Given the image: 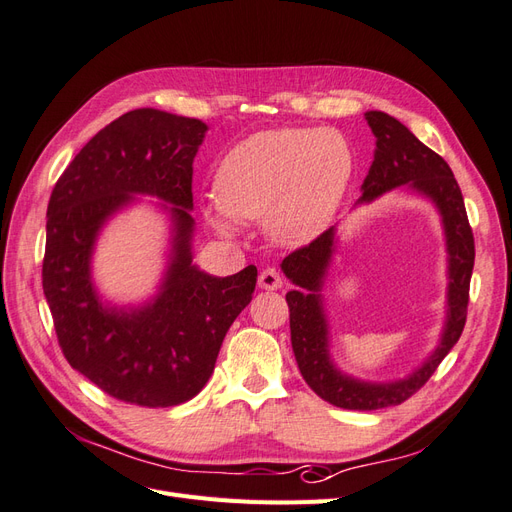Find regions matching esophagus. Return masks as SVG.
I'll return each instance as SVG.
<instances>
[{
	"mask_svg": "<svg viewBox=\"0 0 512 512\" xmlns=\"http://www.w3.org/2000/svg\"><path fill=\"white\" fill-rule=\"evenodd\" d=\"M284 284H286L284 277L271 267L258 275V286L265 288V290H280V288H284Z\"/></svg>",
	"mask_w": 512,
	"mask_h": 512,
	"instance_id": "obj_1",
	"label": "esophagus"
}]
</instances>
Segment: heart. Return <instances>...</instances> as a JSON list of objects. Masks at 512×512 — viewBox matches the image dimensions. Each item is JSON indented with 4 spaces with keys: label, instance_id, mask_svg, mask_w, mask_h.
<instances>
[{
    "label": "heart",
    "instance_id": "b5f03b06",
    "mask_svg": "<svg viewBox=\"0 0 512 512\" xmlns=\"http://www.w3.org/2000/svg\"><path fill=\"white\" fill-rule=\"evenodd\" d=\"M352 170L348 143L333 130L273 128L232 145L215 170L209 224L235 235L239 222L267 218L271 237L301 245L320 235Z\"/></svg>",
    "mask_w": 512,
    "mask_h": 512
}]
</instances>
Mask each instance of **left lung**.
Segmentation results:
<instances>
[{"mask_svg":"<svg viewBox=\"0 0 512 512\" xmlns=\"http://www.w3.org/2000/svg\"><path fill=\"white\" fill-rule=\"evenodd\" d=\"M365 119L376 136L374 162L361 185L359 203H369L393 188H410L436 203L446 235L448 250V316L446 327L429 359L412 371V376L374 384L354 380L339 371L329 354V329L322 307V277L335 250V228L324 230L309 245L299 247L282 260V271L303 290L286 294L290 309V342L301 376L318 397L346 410H380L404 404L438 369L444 356L459 342L466 327L470 277L474 269V235L466 205L451 166L418 138L382 111H367Z\"/></svg>","mask_w":512,"mask_h":512,"instance_id":"left-lung-1","label":"left lung"}]
</instances>
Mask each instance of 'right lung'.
Listing matches in <instances>:
<instances>
[{"label":"right lung","instance_id":"1","mask_svg":"<svg viewBox=\"0 0 512 512\" xmlns=\"http://www.w3.org/2000/svg\"><path fill=\"white\" fill-rule=\"evenodd\" d=\"M200 119L136 108L76 153L46 209L42 288L66 361L98 389L145 408L179 406L213 374L230 324L252 301L258 271L215 277L192 265L190 209ZM132 193L158 195L176 224L159 297L134 310L104 306L90 284L99 228Z\"/></svg>","mask_w":512,"mask_h":512}]
</instances>
